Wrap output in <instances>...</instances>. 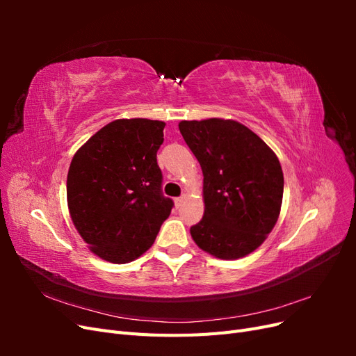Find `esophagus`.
Wrapping results in <instances>:
<instances>
[{"instance_id": "obj_1", "label": "esophagus", "mask_w": 356, "mask_h": 356, "mask_svg": "<svg viewBox=\"0 0 356 356\" xmlns=\"http://www.w3.org/2000/svg\"><path fill=\"white\" fill-rule=\"evenodd\" d=\"M184 199H186L184 196H181V197H175V199H174V202H175V207H177V208H179L181 204H182V202H184Z\"/></svg>"}]
</instances>
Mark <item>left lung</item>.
I'll list each match as a JSON object with an SVG mask.
<instances>
[{
	"label": "left lung",
	"mask_w": 356,
	"mask_h": 356,
	"mask_svg": "<svg viewBox=\"0 0 356 356\" xmlns=\"http://www.w3.org/2000/svg\"><path fill=\"white\" fill-rule=\"evenodd\" d=\"M179 132L203 172V218L190 229L203 251L236 260L255 251L281 212L284 174L276 154L234 120H182Z\"/></svg>",
	"instance_id": "obj_1"
}]
</instances>
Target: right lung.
Masks as SVG:
<instances>
[{"label": "right lung", "mask_w": 356, "mask_h": 356, "mask_svg": "<svg viewBox=\"0 0 356 356\" xmlns=\"http://www.w3.org/2000/svg\"><path fill=\"white\" fill-rule=\"evenodd\" d=\"M165 123L120 118L74 154L67 178L71 220L90 251L124 264L156 241L174 202L161 193L157 149Z\"/></svg>", "instance_id": "1"}]
</instances>
